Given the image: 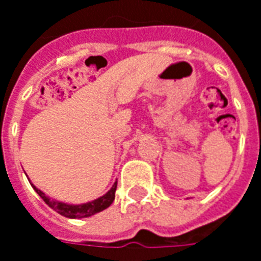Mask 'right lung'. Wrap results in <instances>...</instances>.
I'll list each match as a JSON object with an SVG mask.
<instances>
[{"instance_id": "1", "label": "right lung", "mask_w": 261, "mask_h": 261, "mask_svg": "<svg viewBox=\"0 0 261 261\" xmlns=\"http://www.w3.org/2000/svg\"><path fill=\"white\" fill-rule=\"evenodd\" d=\"M35 188V187H34ZM116 189H117V182H114L113 188L103 196H100L99 199L92 200V202H87V203H83V205H67V203H63V202H58V200H50L43 194L42 191L36 189V194L41 196L42 199L45 200V203L49 205L54 211L65 216V218H70V219H76V218H89L94 213H99L101 211H105L107 207L110 206L113 203V200L116 198Z\"/></svg>"}]
</instances>
